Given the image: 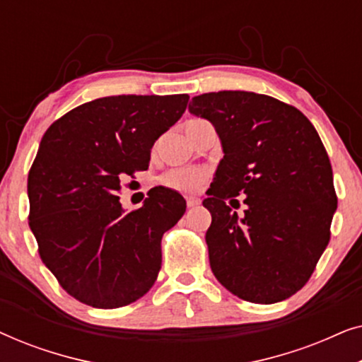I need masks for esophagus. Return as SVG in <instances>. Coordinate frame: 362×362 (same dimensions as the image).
<instances>
[{"instance_id": "1", "label": "esophagus", "mask_w": 362, "mask_h": 362, "mask_svg": "<svg viewBox=\"0 0 362 362\" xmlns=\"http://www.w3.org/2000/svg\"><path fill=\"white\" fill-rule=\"evenodd\" d=\"M186 206H187V207H196V206H199V199H197V197H187V199H186Z\"/></svg>"}]
</instances>
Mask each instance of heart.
<instances>
[{"label":"heart","instance_id":"heart-1","mask_svg":"<svg viewBox=\"0 0 362 362\" xmlns=\"http://www.w3.org/2000/svg\"><path fill=\"white\" fill-rule=\"evenodd\" d=\"M207 180V173L196 168H175L163 173L160 176V182L163 186L175 189L182 194H192L202 187Z\"/></svg>","mask_w":362,"mask_h":362}]
</instances>
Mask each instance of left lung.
I'll return each instance as SVG.
<instances>
[{
	"instance_id": "1",
	"label": "left lung",
	"mask_w": 362,
	"mask_h": 362,
	"mask_svg": "<svg viewBox=\"0 0 362 362\" xmlns=\"http://www.w3.org/2000/svg\"><path fill=\"white\" fill-rule=\"evenodd\" d=\"M189 112L216 127L224 148L202 201L212 274L252 303L290 298L315 272L338 206L318 132L298 108L254 92L202 93ZM237 195L246 196L242 220L230 209Z\"/></svg>"
}]
</instances>
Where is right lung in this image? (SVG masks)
<instances>
[{
    "instance_id": "right-lung-1",
    "label": "right lung",
    "mask_w": 362,
    "mask_h": 362,
    "mask_svg": "<svg viewBox=\"0 0 362 362\" xmlns=\"http://www.w3.org/2000/svg\"><path fill=\"white\" fill-rule=\"evenodd\" d=\"M189 95H115L78 105L44 133L28 175L29 227L59 285L93 308L141 298L161 269V239L186 212L176 191L153 187L125 212L122 182L148 170L155 141Z\"/></svg>"
}]
</instances>
